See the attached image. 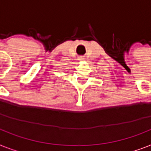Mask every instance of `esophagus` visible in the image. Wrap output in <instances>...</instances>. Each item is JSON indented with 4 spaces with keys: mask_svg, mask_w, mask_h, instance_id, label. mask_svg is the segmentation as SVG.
Listing matches in <instances>:
<instances>
[{
    "mask_svg": "<svg viewBox=\"0 0 151 151\" xmlns=\"http://www.w3.org/2000/svg\"><path fill=\"white\" fill-rule=\"evenodd\" d=\"M85 60V59L84 58V56H79V60Z\"/></svg>",
    "mask_w": 151,
    "mask_h": 151,
    "instance_id": "esophagus-1",
    "label": "esophagus"
}]
</instances>
